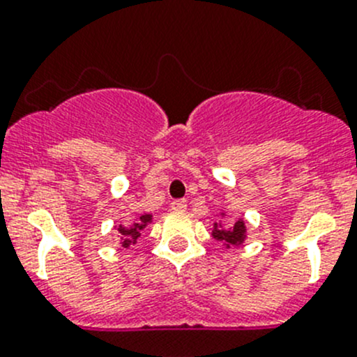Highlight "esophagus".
<instances>
[{
	"label": "esophagus",
	"mask_w": 357,
	"mask_h": 357,
	"mask_svg": "<svg viewBox=\"0 0 357 357\" xmlns=\"http://www.w3.org/2000/svg\"><path fill=\"white\" fill-rule=\"evenodd\" d=\"M171 208H172V211H185V208H186V200H183V199L172 200L171 202Z\"/></svg>",
	"instance_id": "esophagus-1"
}]
</instances>
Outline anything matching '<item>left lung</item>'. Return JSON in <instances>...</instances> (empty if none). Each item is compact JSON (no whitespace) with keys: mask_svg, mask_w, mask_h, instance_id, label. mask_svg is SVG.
<instances>
[{"mask_svg":"<svg viewBox=\"0 0 357 357\" xmlns=\"http://www.w3.org/2000/svg\"><path fill=\"white\" fill-rule=\"evenodd\" d=\"M212 236L215 240H222L228 245H240L243 242V238H245V222L240 219V221L235 222V226L231 229H219L218 225H215Z\"/></svg>","mask_w":357,"mask_h":357,"instance_id":"obj_1","label":"left lung"}]
</instances>
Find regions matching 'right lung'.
I'll list each match as a JSON object with an SVG mask.
<instances>
[{
  "instance_id": "add662e5",
  "label": "right lung",
  "mask_w": 357,
  "mask_h": 357,
  "mask_svg": "<svg viewBox=\"0 0 357 357\" xmlns=\"http://www.w3.org/2000/svg\"><path fill=\"white\" fill-rule=\"evenodd\" d=\"M150 219H152V215L145 214V215H139V219L135 222V225H131V226H119L117 231L121 233L122 247L128 248L129 245H132V243H136V240H138L139 235H142V233H139V231H142V229L145 228L146 225H149Z\"/></svg>"
}]
</instances>
